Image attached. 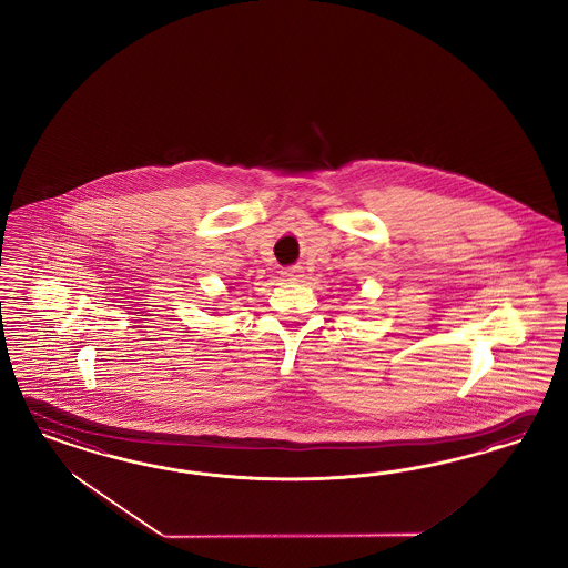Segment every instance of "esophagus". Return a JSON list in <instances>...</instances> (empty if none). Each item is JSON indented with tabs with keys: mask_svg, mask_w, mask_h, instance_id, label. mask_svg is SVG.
<instances>
[{
	"mask_svg": "<svg viewBox=\"0 0 568 568\" xmlns=\"http://www.w3.org/2000/svg\"><path fill=\"white\" fill-rule=\"evenodd\" d=\"M281 275L285 276V281L297 283V281L304 278V268L302 266H292V268H285Z\"/></svg>",
	"mask_w": 568,
	"mask_h": 568,
	"instance_id": "esophagus-1",
	"label": "esophagus"
}]
</instances>
